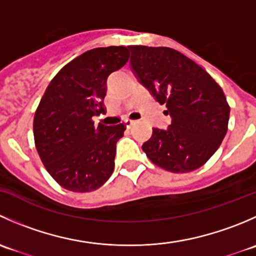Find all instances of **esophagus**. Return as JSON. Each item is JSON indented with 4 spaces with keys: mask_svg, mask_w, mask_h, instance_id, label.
Listing matches in <instances>:
<instances>
[{
    "mask_svg": "<svg viewBox=\"0 0 256 256\" xmlns=\"http://www.w3.org/2000/svg\"><path fill=\"white\" fill-rule=\"evenodd\" d=\"M125 124H126V128H130L131 126H132L134 124H135V121L131 120V118H125Z\"/></svg>",
    "mask_w": 256,
    "mask_h": 256,
    "instance_id": "obj_1",
    "label": "esophagus"
}]
</instances>
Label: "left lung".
<instances>
[{"label": "left lung", "mask_w": 256, "mask_h": 256, "mask_svg": "<svg viewBox=\"0 0 256 256\" xmlns=\"http://www.w3.org/2000/svg\"><path fill=\"white\" fill-rule=\"evenodd\" d=\"M131 66L172 118L152 128L142 150L156 166L186 174L202 167L228 131L230 106L220 85L203 66L170 47L128 46Z\"/></svg>", "instance_id": "1"}]
</instances>
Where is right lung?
Segmentation results:
<instances>
[{
    "label": "right lung",
    "instance_id": "obj_1",
    "mask_svg": "<svg viewBox=\"0 0 256 256\" xmlns=\"http://www.w3.org/2000/svg\"><path fill=\"white\" fill-rule=\"evenodd\" d=\"M128 60L124 46L90 49L56 73L40 99L33 118L36 148L66 190L92 192L112 176L126 125L95 126L92 116L105 112L108 76Z\"/></svg>",
    "mask_w": 256,
    "mask_h": 256
}]
</instances>
